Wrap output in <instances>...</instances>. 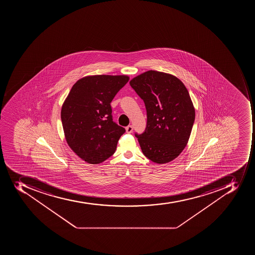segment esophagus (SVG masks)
Listing matches in <instances>:
<instances>
[{
    "mask_svg": "<svg viewBox=\"0 0 255 255\" xmlns=\"http://www.w3.org/2000/svg\"><path fill=\"white\" fill-rule=\"evenodd\" d=\"M132 130H133V127L131 126V125H129V126L127 127V128H126L127 133H128V134H130V133L132 132Z\"/></svg>",
    "mask_w": 255,
    "mask_h": 255,
    "instance_id": "esophagus-1",
    "label": "esophagus"
}]
</instances>
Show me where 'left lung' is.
<instances>
[{"instance_id":"8db88e82","label":"left lung","mask_w":255,"mask_h":255,"mask_svg":"<svg viewBox=\"0 0 255 255\" xmlns=\"http://www.w3.org/2000/svg\"><path fill=\"white\" fill-rule=\"evenodd\" d=\"M130 85L144 102L146 126L138 138L146 158L156 163L171 162L187 146L195 112L187 88L179 79L150 70Z\"/></svg>"}]
</instances>
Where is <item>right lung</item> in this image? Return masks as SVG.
Returning <instances> with one entry per match:
<instances>
[{"label":"right lung","mask_w":255,"mask_h":255,"mask_svg":"<svg viewBox=\"0 0 255 255\" xmlns=\"http://www.w3.org/2000/svg\"><path fill=\"white\" fill-rule=\"evenodd\" d=\"M127 76H86L72 86L61 109L68 146L92 164L112 156L125 129L113 121L111 102L128 82Z\"/></svg>","instance_id":"add662e5"}]
</instances>
